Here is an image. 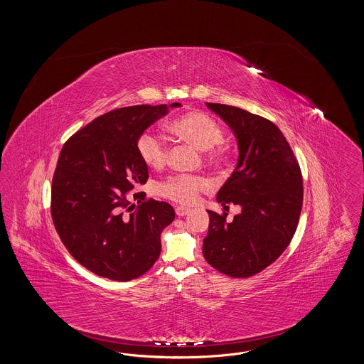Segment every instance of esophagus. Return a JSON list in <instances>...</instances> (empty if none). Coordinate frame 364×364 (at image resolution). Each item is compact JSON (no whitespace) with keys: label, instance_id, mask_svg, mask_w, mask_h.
I'll list each match as a JSON object with an SVG mask.
<instances>
[{"label":"esophagus","instance_id":"34e87169","mask_svg":"<svg viewBox=\"0 0 364 364\" xmlns=\"http://www.w3.org/2000/svg\"><path fill=\"white\" fill-rule=\"evenodd\" d=\"M190 213V208H183V206H177L176 208V214L178 215V217H184V215H187Z\"/></svg>","mask_w":364,"mask_h":364}]
</instances>
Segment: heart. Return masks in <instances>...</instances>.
Instances as JSON below:
<instances>
[{"label": "heart", "mask_w": 364, "mask_h": 364, "mask_svg": "<svg viewBox=\"0 0 364 364\" xmlns=\"http://www.w3.org/2000/svg\"><path fill=\"white\" fill-rule=\"evenodd\" d=\"M171 132L183 141L188 143L199 151L211 165H224L229 161L224 141L225 134L223 127L205 112H188L174 119L169 125ZM138 153L141 161L153 168L159 169L169 159V144L166 139L154 131H144L136 141ZM208 188V181L199 176L174 174L158 186V192L181 205H191L198 199L199 192Z\"/></svg>", "instance_id": "heart-1"}]
</instances>
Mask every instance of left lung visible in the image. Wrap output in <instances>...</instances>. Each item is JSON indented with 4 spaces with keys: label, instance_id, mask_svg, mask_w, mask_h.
<instances>
[{
    "label": "left lung",
    "instance_id": "8db88e82",
    "mask_svg": "<svg viewBox=\"0 0 364 364\" xmlns=\"http://www.w3.org/2000/svg\"><path fill=\"white\" fill-rule=\"evenodd\" d=\"M237 140V165L217 192V202L239 205L226 221L208 210L203 257L215 270L251 277L272 264L294 237L303 205V178L294 151L276 124L229 105L206 104Z\"/></svg>",
    "mask_w": 364,
    "mask_h": 364
}]
</instances>
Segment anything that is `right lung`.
<instances>
[{"label": "right lung", "mask_w": 364, "mask_h": 364, "mask_svg": "<svg viewBox=\"0 0 364 364\" xmlns=\"http://www.w3.org/2000/svg\"><path fill=\"white\" fill-rule=\"evenodd\" d=\"M180 106L138 105L107 112L63 146L53 176V223L70 255L97 276L138 278L161 254V233L172 224L173 208L149 199L135 208L128 198L149 178L136 147L140 134L169 107Z\"/></svg>", "instance_id": "obj_1"}]
</instances>
